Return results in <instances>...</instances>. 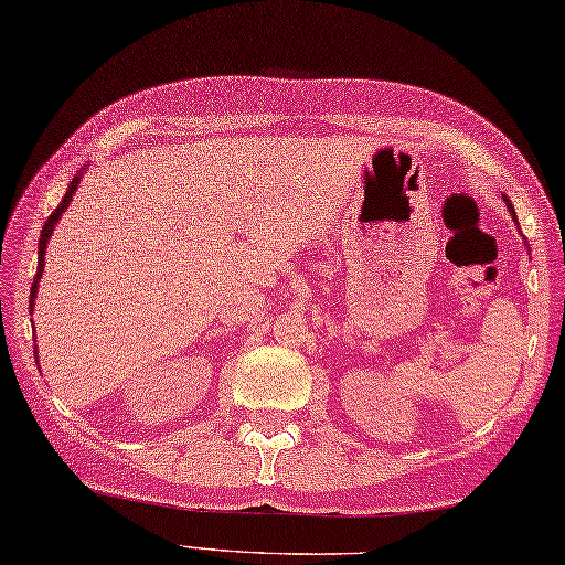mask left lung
Segmentation results:
<instances>
[{
    "label": "left lung",
    "mask_w": 565,
    "mask_h": 565,
    "mask_svg": "<svg viewBox=\"0 0 565 565\" xmlns=\"http://www.w3.org/2000/svg\"><path fill=\"white\" fill-rule=\"evenodd\" d=\"M502 201H505V203H508V209H510V213H512V218H514V221H518V215H514V209H512V203H510V199H508V196H502Z\"/></svg>",
    "instance_id": "left-lung-1"
}]
</instances>
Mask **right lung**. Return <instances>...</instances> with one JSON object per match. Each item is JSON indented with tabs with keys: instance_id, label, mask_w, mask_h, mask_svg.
Masks as SVG:
<instances>
[{
	"instance_id": "right-lung-1",
	"label": "right lung",
	"mask_w": 565,
	"mask_h": 565,
	"mask_svg": "<svg viewBox=\"0 0 565 565\" xmlns=\"http://www.w3.org/2000/svg\"><path fill=\"white\" fill-rule=\"evenodd\" d=\"M79 174L72 179L70 182V186H67V191H65V196H63V201H60V206L47 215V221H45V225H43V231H41V239H39V271H35V276H33V284H31V310H33V301H35V294H39V279H41V274H43V264H45V247H47V239H51V235H53V231H55V225H57V221H60V215L65 213V209L70 206V201H72V194H75L77 191V184H79Z\"/></svg>"
}]
</instances>
